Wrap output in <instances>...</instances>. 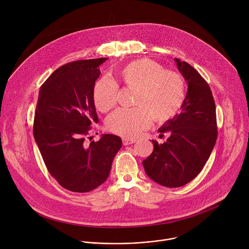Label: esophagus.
I'll list each match as a JSON object with an SVG mask.
<instances>
[{
    "label": "esophagus",
    "instance_id": "34e87169",
    "mask_svg": "<svg viewBox=\"0 0 249 249\" xmlns=\"http://www.w3.org/2000/svg\"><path fill=\"white\" fill-rule=\"evenodd\" d=\"M133 142H135V140H133V139H127V138H124V139H123V143H124V145L131 144V143H133Z\"/></svg>",
    "mask_w": 249,
    "mask_h": 249
}]
</instances>
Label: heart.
I'll return each instance as SVG.
<instances>
[{"instance_id": "heart-1", "label": "heart", "mask_w": 249, "mask_h": 249, "mask_svg": "<svg viewBox=\"0 0 249 249\" xmlns=\"http://www.w3.org/2000/svg\"><path fill=\"white\" fill-rule=\"evenodd\" d=\"M123 83L137 89L132 109H118L106 121L107 129L120 136L132 138L150 124L173 119L182 107L185 81L177 71L165 70L153 59L141 58L129 62L119 71ZM118 85L108 77L100 78L94 87L95 107L107 112L116 105Z\"/></svg>"}]
</instances>
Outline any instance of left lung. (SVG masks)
I'll list each match as a JSON object with an SVG mask.
<instances>
[{
	"mask_svg": "<svg viewBox=\"0 0 249 249\" xmlns=\"http://www.w3.org/2000/svg\"><path fill=\"white\" fill-rule=\"evenodd\" d=\"M175 61L188 84L182 111L158 129L160 136H170L160 144L152 141L153 151L142 161L147 177L169 188L186 185L202 171L217 136L215 106L208 83L187 62Z\"/></svg>",
	"mask_w": 249,
	"mask_h": 249,
	"instance_id": "8db88e82",
	"label": "left lung"
}]
</instances>
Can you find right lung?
Masks as SVG:
<instances>
[{
    "mask_svg": "<svg viewBox=\"0 0 249 249\" xmlns=\"http://www.w3.org/2000/svg\"><path fill=\"white\" fill-rule=\"evenodd\" d=\"M107 58L78 60L53 71L39 90L34 136L44 163L56 181L75 193H87L107 180L122 139L103 134L85 143L99 118L93 99L99 67Z\"/></svg>",
    "mask_w": 249,
    "mask_h": 249,
    "instance_id": "add662e5",
    "label": "right lung"
}]
</instances>
